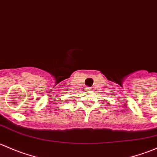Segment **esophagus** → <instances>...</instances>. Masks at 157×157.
I'll return each instance as SVG.
<instances>
[{"instance_id":"obj_1","label":"esophagus","mask_w":157,"mask_h":157,"mask_svg":"<svg viewBox=\"0 0 157 157\" xmlns=\"http://www.w3.org/2000/svg\"><path fill=\"white\" fill-rule=\"evenodd\" d=\"M86 90H87V91H91V90H92V88L89 87V86H88V87H86Z\"/></svg>"}]
</instances>
